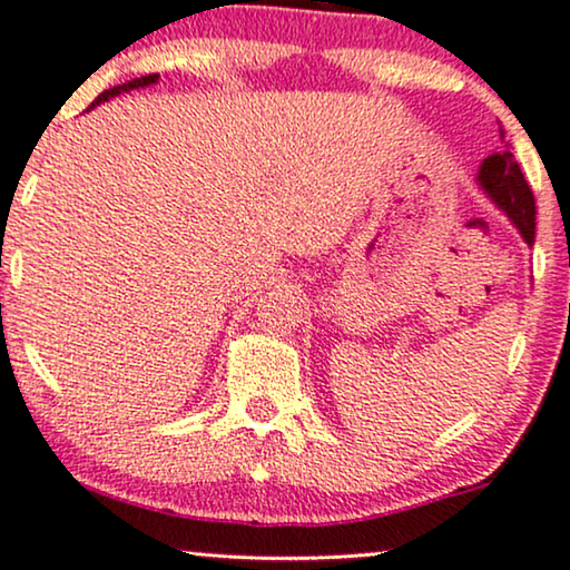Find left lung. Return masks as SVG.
Masks as SVG:
<instances>
[{"label":"left lung","mask_w":570,"mask_h":570,"mask_svg":"<svg viewBox=\"0 0 570 570\" xmlns=\"http://www.w3.org/2000/svg\"><path fill=\"white\" fill-rule=\"evenodd\" d=\"M476 181L487 197L508 215L510 223L518 228V234L523 236V242L531 247L537 234V205L534 194L525 184L521 165L515 163L513 153L489 155L479 165Z\"/></svg>","instance_id":"obj_1"}]
</instances>
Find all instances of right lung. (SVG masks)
I'll list each match as a JSON object with an SVG mask.
<instances>
[{"label":"right lung","instance_id":"1","mask_svg":"<svg viewBox=\"0 0 570 570\" xmlns=\"http://www.w3.org/2000/svg\"><path fill=\"white\" fill-rule=\"evenodd\" d=\"M157 78H160V73H149V76L134 78V81H128V83L112 86V89L102 91V94H99L97 99H94V102L89 105V110H94V107H97V105H102V102H110V99H112V97H118V94H128V91H134V89H147V86L157 83Z\"/></svg>","mask_w":570,"mask_h":570}]
</instances>
